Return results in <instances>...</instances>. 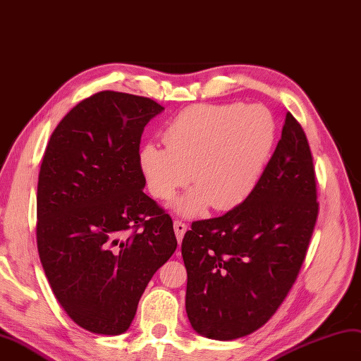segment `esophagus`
Masks as SVG:
<instances>
[{
	"instance_id": "esophagus-1",
	"label": "esophagus",
	"mask_w": 361,
	"mask_h": 361,
	"mask_svg": "<svg viewBox=\"0 0 361 361\" xmlns=\"http://www.w3.org/2000/svg\"><path fill=\"white\" fill-rule=\"evenodd\" d=\"M173 230H175V235H177V239H178V244L181 243V239H183V236H184V233H186V230H188V226L184 224V223H181V221H173Z\"/></svg>"
}]
</instances>
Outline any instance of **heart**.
<instances>
[{"mask_svg":"<svg viewBox=\"0 0 361 361\" xmlns=\"http://www.w3.org/2000/svg\"><path fill=\"white\" fill-rule=\"evenodd\" d=\"M274 137V118L261 105H197L166 126V147H142L138 164L147 189L160 200H171L189 177L195 183L173 204L178 214L195 216L209 204L228 210L259 181Z\"/></svg>","mask_w":361,"mask_h":361,"instance_id":"heart-1","label":"heart"}]
</instances>
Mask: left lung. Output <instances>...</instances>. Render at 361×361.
I'll list each match as a JSON object with an SVG mask.
<instances>
[{"label": "left lung", "mask_w": 361, "mask_h": 361, "mask_svg": "<svg viewBox=\"0 0 361 361\" xmlns=\"http://www.w3.org/2000/svg\"><path fill=\"white\" fill-rule=\"evenodd\" d=\"M317 214L310 145L286 113L250 195L223 216L192 223L183 238L192 328L207 338L235 340L264 326L299 274Z\"/></svg>", "instance_id": "8db88e82"}]
</instances>
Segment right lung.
Segmentation results:
<instances>
[{
  "instance_id": "1",
  "label": "right lung",
  "mask_w": 361,
  "mask_h": 361,
  "mask_svg": "<svg viewBox=\"0 0 361 361\" xmlns=\"http://www.w3.org/2000/svg\"><path fill=\"white\" fill-rule=\"evenodd\" d=\"M163 109L100 91L61 120L44 154L41 264L63 311L94 334H123L147 282L177 248L172 219L143 192L138 164L143 129Z\"/></svg>"
}]
</instances>
